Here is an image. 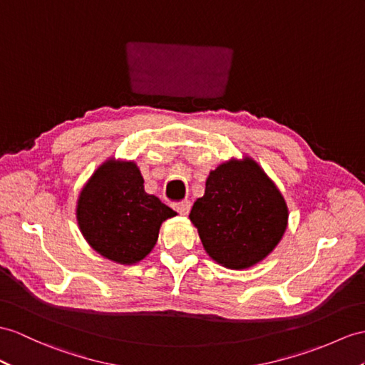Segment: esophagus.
Returning <instances> with one entry per match:
<instances>
[{
    "instance_id": "obj_1",
    "label": "esophagus",
    "mask_w": 365,
    "mask_h": 365,
    "mask_svg": "<svg viewBox=\"0 0 365 365\" xmlns=\"http://www.w3.org/2000/svg\"><path fill=\"white\" fill-rule=\"evenodd\" d=\"M173 207L178 213H181V215H187L189 210H190V201H180V202H175Z\"/></svg>"
}]
</instances>
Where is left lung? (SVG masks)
Here are the masks:
<instances>
[{
  "label": "left lung",
  "mask_w": 365,
  "mask_h": 365,
  "mask_svg": "<svg viewBox=\"0 0 365 365\" xmlns=\"http://www.w3.org/2000/svg\"><path fill=\"white\" fill-rule=\"evenodd\" d=\"M189 217L213 260L246 269L280 242L288 209L259 164L246 158L210 172L204 197L195 201Z\"/></svg>",
  "instance_id": "left-lung-1"
}]
</instances>
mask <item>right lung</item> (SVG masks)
I'll list each match as a JSON object with an SVG mask.
<instances>
[{
    "mask_svg": "<svg viewBox=\"0 0 365 365\" xmlns=\"http://www.w3.org/2000/svg\"><path fill=\"white\" fill-rule=\"evenodd\" d=\"M176 212L144 190L135 163L108 161L80 193L77 220L86 242L101 255L122 264L153 250L164 220Z\"/></svg>",
    "mask_w": 365,
    "mask_h": 365,
    "instance_id": "obj_1",
    "label": "right lung"
}]
</instances>
